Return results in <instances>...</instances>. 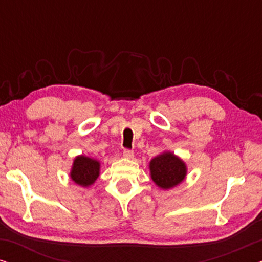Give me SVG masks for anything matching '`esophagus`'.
<instances>
[{
  "label": "esophagus",
  "mask_w": 262,
  "mask_h": 262,
  "mask_svg": "<svg viewBox=\"0 0 262 262\" xmlns=\"http://www.w3.org/2000/svg\"><path fill=\"white\" fill-rule=\"evenodd\" d=\"M123 156L125 159H132V157H134V151H132V150L125 149L123 151Z\"/></svg>",
  "instance_id": "34e87169"
}]
</instances>
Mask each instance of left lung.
Wrapping results in <instances>:
<instances>
[{"mask_svg":"<svg viewBox=\"0 0 262 262\" xmlns=\"http://www.w3.org/2000/svg\"><path fill=\"white\" fill-rule=\"evenodd\" d=\"M149 170L151 180L164 191L177 187L187 175L185 161L171 151H163L150 160Z\"/></svg>","mask_w":262,"mask_h":262,"instance_id":"obj_1","label":"left lung"}]
</instances>
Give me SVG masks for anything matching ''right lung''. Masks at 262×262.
<instances>
[{"label": "right lung", "instance_id": "right-lung-1", "mask_svg": "<svg viewBox=\"0 0 262 262\" xmlns=\"http://www.w3.org/2000/svg\"><path fill=\"white\" fill-rule=\"evenodd\" d=\"M100 161L89 156L78 155L74 159L70 179L81 187H89L100 175Z\"/></svg>", "mask_w": 262, "mask_h": 262}]
</instances>
